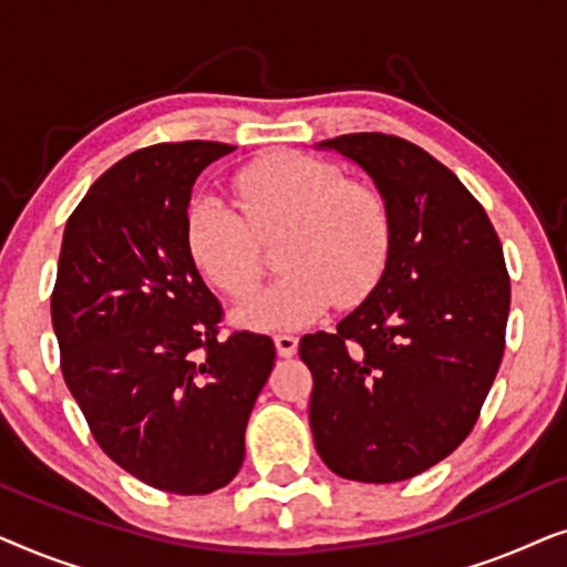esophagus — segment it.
<instances>
[{"label": "esophagus", "mask_w": 567, "mask_h": 567, "mask_svg": "<svg viewBox=\"0 0 567 567\" xmlns=\"http://www.w3.org/2000/svg\"><path fill=\"white\" fill-rule=\"evenodd\" d=\"M299 351V340L293 336H276V353L281 355V359H291V355H297Z\"/></svg>", "instance_id": "obj_1"}]
</instances>
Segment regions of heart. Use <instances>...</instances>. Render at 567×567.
<instances>
[{"label":"heart","mask_w":567,"mask_h":567,"mask_svg":"<svg viewBox=\"0 0 567 567\" xmlns=\"http://www.w3.org/2000/svg\"><path fill=\"white\" fill-rule=\"evenodd\" d=\"M235 206L198 196L185 216L190 260L231 299L258 289V239H281L286 270L260 297L235 309L250 330H299L332 305L355 307L374 291L392 245L384 198L307 154L278 152L255 159L235 177Z\"/></svg>","instance_id":"b5f03b06"}]
</instances>
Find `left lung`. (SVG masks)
Listing matches in <instances>:
<instances>
[{
    "label": "left lung",
    "instance_id": "left-lung-1",
    "mask_svg": "<svg viewBox=\"0 0 567 567\" xmlns=\"http://www.w3.org/2000/svg\"><path fill=\"white\" fill-rule=\"evenodd\" d=\"M371 177L392 221L374 291L299 343L315 377L309 425L346 480L400 483L467 439L498 374L511 284L485 208L452 169L386 134L315 144Z\"/></svg>",
    "mask_w": 567,
    "mask_h": 567
}]
</instances>
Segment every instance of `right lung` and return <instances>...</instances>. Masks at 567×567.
<instances>
[{
    "label": "right lung",
    "mask_w": 567,
    "mask_h": 567,
    "mask_svg": "<svg viewBox=\"0 0 567 567\" xmlns=\"http://www.w3.org/2000/svg\"><path fill=\"white\" fill-rule=\"evenodd\" d=\"M157 144L107 169L69 216L51 320L64 382L111 460L177 495L219 491L276 361L255 332L216 338L221 307L185 245L196 177L235 152Z\"/></svg>",
    "instance_id": "1"
}]
</instances>
